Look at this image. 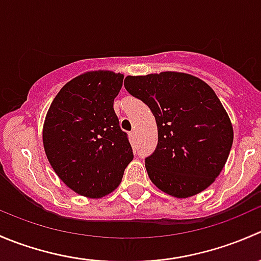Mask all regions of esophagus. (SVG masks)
I'll return each mask as SVG.
<instances>
[{
	"mask_svg": "<svg viewBox=\"0 0 261 261\" xmlns=\"http://www.w3.org/2000/svg\"><path fill=\"white\" fill-rule=\"evenodd\" d=\"M128 136H130V140H135L136 138V131H131V133H128Z\"/></svg>",
	"mask_w": 261,
	"mask_h": 261,
	"instance_id": "esophagus-1",
	"label": "esophagus"
}]
</instances>
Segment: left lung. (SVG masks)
Returning <instances> with one entry per match:
<instances>
[{
  "label": "left lung",
  "mask_w": 261,
  "mask_h": 261,
  "mask_svg": "<svg viewBox=\"0 0 261 261\" xmlns=\"http://www.w3.org/2000/svg\"><path fill=\"white\" fill-rule=\"evenodd\" d=\"M125 88L149 106L158 126V146L145 160L150 180L177 198L201 193L227 162L233 128L215 91L181 72L127 75Z\"/></svg>",
  "instance_id": "1"
}]
</instances>
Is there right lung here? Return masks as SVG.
<instances>
[{"mask_svg": "<svg viewBox=\"0 0 261 261\" xmlns=\"http://www.w3.org/2000/svg\"><path fill=\"white\" fill-rule=\"evenodd\" d=\"M122 81L112 70L82 73L62 87L46 112L43 145L50 165L87 198L114 192L134 158L114 110Z\"/></svg>", "mask_w": 261, "mask_h": 261, "instance_id": "right-lung-1", "label": "right lung"}]
</instances>
